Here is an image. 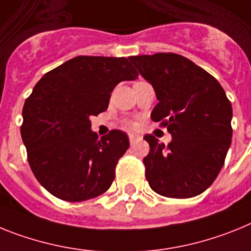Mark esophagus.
<instances>
[{
  "label": "esophagus",
  "mask_w": 251,
  "mask_h": 251,
  "mask_svg": "<svg viewBox=\"0 0 251 251\" xmlns=\"http://www.w3.org/2000/svg\"><path fill=\"white\" fill-rule=\"evenodd\" d=\"M128 139H130V143L134 144V143H136L138 140H140V136H139V135L130 134V135H128Z\"/></svg>",
  "instance_id": "obj_1"
}]
</instances>
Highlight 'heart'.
Listing matches in <instances>:
<instances>
[{
    "mask_svg": "<svg viewBox=\"0 0 251 251\" xmlns=\"http://www.w3.org/2000/svg\"><path fill=\"white\" fill-rule=\"evenodd\" d=\"M128 125H130V127H135V126H136V124H135V123H130V124H128Z\"/></svg>",
    "mask_w": 251,
    "mask_h": 251,
    "instance_id": "obj_1",
    "label": "heart"
}]
</instances>
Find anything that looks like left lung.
<instances>
[{
    "mask_svg": "<svg viewBox=\"0 0 251 251\" xmlns=\"http://www.w3.org/2000/svg\"><path fill=\"white\" fill-rule=\"evenodd\" d=\"M155 91L151 120L172 135L168 145L145 135L144 158L150 188L169 198L206 191L225 163L232 138V107L221 84L192 60L174 53L128 58Z\"/></svg>",
    "mask_w": 251,
    "mask_h": 251,
    "instance_id": "left-lung-1",
    "label": "left lung"
}]
</instances>
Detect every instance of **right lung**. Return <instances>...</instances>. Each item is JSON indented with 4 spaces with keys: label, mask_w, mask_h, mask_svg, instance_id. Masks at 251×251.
I'll use <instances>...</instances> for the list:
<instances>
[{
    "label": "right lung",
    "mask_w": 251,
    "mask_h": 251,
    "mask_svg": "<svg viewBox=\"0 0 251 251\" xmlns=\"http://www.w3.org/2000/svg\"><path fill=\"white\" fill-rule=\"evenodd\" d=\"M138 75L126 58L80 55L36 83L24 104L21 138L32 173L49 193L80 202L110 188L130 143L120 130L100 139L89 117L107 110L120 82Z\"/></svg>",
    "instance_id": "right-lung-1"
}]
</instances>
